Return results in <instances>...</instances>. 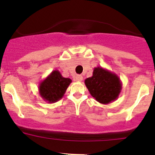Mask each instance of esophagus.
I'll use <instances>...</instances> for the list:
<instances>
[{"label":"esophagus","instance_id":"esophagus-1","mask_svg":"<svg viewBox=\"0 0 155 155\" xmlns=\"http://www.w3.org/2000/svg\"><path fill=\"white\" fill-rule=\"evenodd\" d=\"M76 81H77V82H82V79H83V77L82 76H81V75H77V76H76Z\"/></svg>","mask_w":155,"mask_h":155}]
</instances>
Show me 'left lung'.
Instances as JSON below:
<instances>
[{
  "label": "left lung",
  "mask_w": 155,
  "mask_h": 155,
  "mask_svg": "<svg viewBox=\"0 0 155 155\" xmlns=\"http://www.w3.org/2000/svg\"><path fill=\"white\" fill-rule=\"evenodd\" d=\"M91 95L99 103L107 105L118 98L122 82L116 73L102 67L94 68L93 76L84 80Z\"/></svg>",
  "instance_id": "obj_1"
}]
</instances>
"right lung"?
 Masks as SVG:
<instances>
[{"instance_id":"add662e5","label":"right lung","mask_w":155,"mask_h":155,"mask_svg":"<svg viewBox=\"0 0 155 155\" xmlns=\"http://www.w3.org/2000/svg\"><path fill=\"white\" fill-rule=\"evenodd\" d=\"M71 82V79L63 77L58 70H55L39 83V95L45 102L54 103L64 97Z\"/></svg>"}]
</instances>
